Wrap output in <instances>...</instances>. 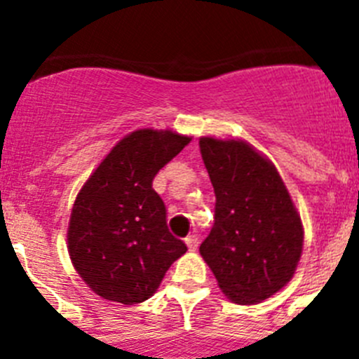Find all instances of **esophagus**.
<instances>
[{"mask_svg":"<svg viewBox=\"0 0 359 359\" xmlns=\"http://www.w3.org/2000/svg\"><path fill=\"white\" fill-rule=\"evenodd\" d=\"M185 243H187V246H189L190 252H196V250H198V246H199L198 236H189L185 239Z\"/></svg>","mask_w":359,"mask_h":359,"instance_id":"obj_1","label":"esophagus"}]
</instances>
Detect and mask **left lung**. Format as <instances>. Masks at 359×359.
<instances>
[{
    "label": "left lung",
    "mask_w": 359,
    "mask_h": 359,
    "mask_svg": "<svg viewBox=\"0 0 359 359\" xmlns=\"http://www.w3.org/2000/svg\"><path fill=\"white\" fill-rule=\"evenodd\" d=\"M215 217L199 253L236 304L262 302L293 278L304 246L300 214L275 165L244 140L201 136Z\"/></svg>",
    "instance_id": "left-lung-1"
}]
</instances>
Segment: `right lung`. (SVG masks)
<instances>
[{"label": "right lung", "mask_w": 359, "mask_h": 359, "mask_svg": "<svg viewBox=\"0 0 359 359\" xmlns=\"http://www.w3.org/2000/svg\"><path fill=\"white\" fill-rule=\"evenodd\" d=\"M190 140L170 129L133 131L82 185L69 217L68 252L98 297L126 306L144 302L187 252L167 228L152 180Z\"/></svg>", "instance_id": "1"}]
</instances>
